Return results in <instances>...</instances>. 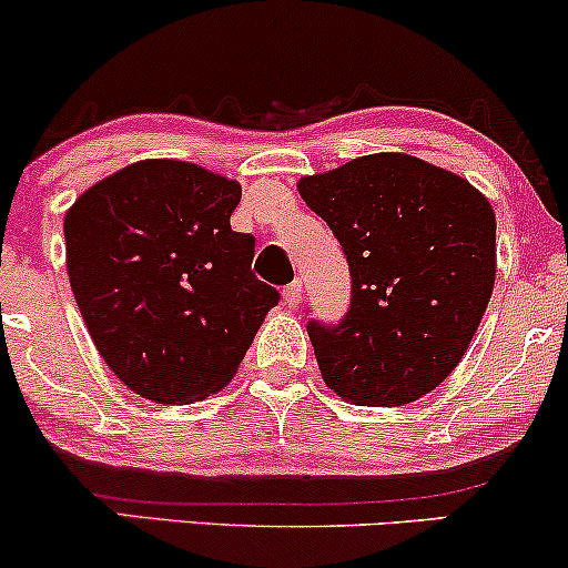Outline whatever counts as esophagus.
<instances>
[{
    "label": "esophagus",
    "mask_w": 568,
    "mask_h": 568,
    "mask_svg": "<svg viewBox=\"0 0 568 568\" xmlns=\"http://www.w3.org/2000/svg\"><path fill=\"white\" fill-rule=\"evenodd\" d=\"M298 302H302V283H298V280H293L291 285H285L283 288V304L285 306H296Z\"/></svg>",
    "instance_id": "34e87169"
}]
</instances>
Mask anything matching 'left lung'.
<instances>
[{
	"label": "left lung",
	"instance_id": "1",
	"mask_svg": "<svg viewBox=\"0 0 568 568\" xmlns=\"http://www.w3.org/2000/svg\"><path fill=\"white\" fill-rule=\"evenodd\" d=\"M298 192L349 264L338 323L310 321L325 384L357 406H403L470 347L497 275V219L478 189L408 154L306 175Z\"/></svg>",
	"mask_w": 568,
	"mask_h": 568
}]
</instances>
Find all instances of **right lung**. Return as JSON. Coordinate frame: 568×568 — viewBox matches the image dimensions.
<instances>
[{
  "mask_svg": "<svg viewBox=\"0 0 568 568\" xmlns=\"http://www.w3.org/2000/svg\"><path fill=\"white\" fill-rule=\"evenodd\" d=\"M243 189L179 160L98 181L63 221L71 291L98 352L133 393L189 403L219 393L280 293L232 232Z\"/></svg>",
  "mask_w": 568,
  "mask_h": 568,
  "instance_id": "1",
  "label": "right lung"
}]
</instances>
